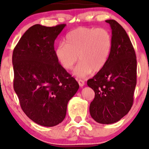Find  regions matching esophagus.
<instances>
[{
  "label": "esophagus",
  "instance_id": "34e87169",
  "mask_svg": "<svg viewBox=\"0 0 149 149\" xmlns=\"http://www.w3.org/2000/svg\"><path fill=\"white\" fill-rule=\"evenodd\" d=\"M78 84L80 87H83L85 85V81L83 80H78Z\"/></svg>",
  "mask_w": 149,
  "mask_h": 149
}]
</instances>
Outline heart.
<instances>
[{
	"label": "heart",
	"mask_w": 149,
	"mask_h": 149,
	"mask_svg": "<svg viewBox=\"0 0 149 149\" xmlns=\"http://www.w3.org/2000/svg\"><path fill=\"white\" fill-rule=\"evenodd\" d=\"M66 43L57 46L55 55L64 69H72L78 60L73 74L85 78L92 71H100L109 60L112 49L111 34L104 28L80 26L69 32Z\"/></svg>",
	"instance_id": "heart-1"
}]
</instances>
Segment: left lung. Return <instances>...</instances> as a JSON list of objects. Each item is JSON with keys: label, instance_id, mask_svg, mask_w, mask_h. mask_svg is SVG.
I'll return each instance as SVG.
<instances>
[{"label": "left lung", "instance_id": "1", "mask_svg": "<svg viewBox=\"0 0 149 149\" xmlns=\"http://www.w3.org/2000/svg\"><path fill=\"white\" fill-rule=\"evenodd\" d=\"M112 32V49L105 66L88 80L95 91L90 105L92 118L101 124H112L131 109L136 84V54L127 33L117 22L106 20Z\"/></svg>", "mask_w": 149, "mask_h": 149}]
</instances>
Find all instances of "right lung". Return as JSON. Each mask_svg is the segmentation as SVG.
Returning a JSON list of instances; mask_svg holds the SVG:
<instances>
[{
	"label": "right lung",
	"instance_id": "right-lung-1",
	"mask_svg": "<svg viewBox=\"0 0 149 149\" xmlns=\"http://www.w3.org/2000/svg\"><path fill=\"white\" fill-rule=\"evenodd\" d=\"M65 26H32L13 50V86L22 109L33 122L45 127L64 120L68 102L79 88L55 55L54 40Z\"/></svg>",
	"mask_w": 149,
	"mask_h": 149
}]
</instances>
